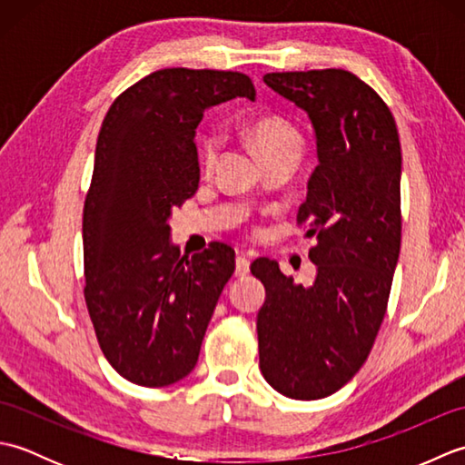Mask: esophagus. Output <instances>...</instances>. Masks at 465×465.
Returning <instances> with one entry per match:
<instances>
[{
  "label": "esophagus",
  "instance_id": "1",
  "mask_svg": "<svg viewBox=\"0 0 465 465\" xmlns=\"http://www.w3.org/2000/svg\"><path fill=\"white\" fill-rule=\"evenodd\" d=\"M248 273H250L248 255H238V258H235V275H238V278H243V275Z\"/></svg>",
  "mask_w": 465,
  "mask_h": 465
}]
</instances>
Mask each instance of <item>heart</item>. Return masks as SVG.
Listing matches in <instances>:
<instances>
[{
  "label": "heart",
  "instance_id": "b5f03b06",
  "mask_svg": "<svg viewBox=\"0 0 465 465\" xmlns=\"http://www.w3.org/2000/svg\"><path fill=\"white\" fill-rule=\"evenodd\" d=\"M250 135L263 160L278 155H292L298 160L303 152V137L290 122L282 117H260L250 125ZM222 137L215 130L200 134V162L203 170L210 172L217 162Z\"/></svg>",
  "mask_w": 465,
  "mask_h": 465
}]
</instances>
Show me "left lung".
Returning <instances> with one entry per match:
<instances>
[{
	"instance_id": "1",
	"label": "left lung",
	"mask_w": 465,
	"mask_h": 465,
	"mask_svg": "<svg viewBox=\"0 0 465 465\" xmlns=\"http://www.w3.org/2000/svg\"><path fill=\"white\" fill-rule=\"evenodd\" d=\"M273 92L308 114L318 157L298 225L315 238L310 288L260 258L265 288L258 313L260 368L292 400L343 388L373 348L388 310L401 245V147L380 94L345 69L263 75Z\"/></svg>"
}]
</instances>
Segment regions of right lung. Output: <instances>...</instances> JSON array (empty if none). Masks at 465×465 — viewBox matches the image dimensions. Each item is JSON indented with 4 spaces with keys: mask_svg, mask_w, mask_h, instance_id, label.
I'll return each instance as SVG.
<instances>
[{
    "mask_svg": "<svg viewBox=\"0 0 465 465\" xmlns=\"http://www.w3.org/2000/svg\"><path fill=\"white\" fill-rule=\"evenodd\" d=\"M255 100L250 75L167 67L115 97L95 145L84 203V298L112 368L143 388L180 381L235 270L212 242L187 260L167 242L175 207L197 192L195 127L207 107Z\"/></svg>",
    "mask_w": 465,
    "mask_h": 465,
    "instance_id": "1",
    "label": "right lung"
}]
</instances>
